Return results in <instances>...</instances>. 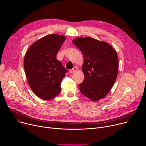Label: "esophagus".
<instances>
[{
  "label": "esophagus",
  "mask_w": 146,
  "mask_h": 146,
  "mask_svg": "<svg viewBox=\"0 0 146 146\" xmlns=\"http://www.w3.org/2000/svg\"><path fill=\"white\" fill-rule=\"evenodd\" d=\"M77 70V68L76 67H74V68H73L72 69H70V70H69V72H70V73H73L75 72Z\"/></svg>",
  "instance_id": "34e87169"
}]
</instances>
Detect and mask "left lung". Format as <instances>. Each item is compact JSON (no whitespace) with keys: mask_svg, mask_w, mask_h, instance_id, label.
Wrapping results in <instances>:
<instances>
[{"mask_svg":"<svg viewBox=\"0 0 146 146\" xmlns=\"http://www.w3.org/2000/svg\"><path fill=\"white\" fill-rule=\"evenodd\" d=\"M73 44L84 56V80L78 85L81 93L96 101L105 97L113 86L118 71L117 54L109 44L87 37H77Z\"/></svg>","mask_w":146,"mask_h":146,"instance_id":"obj_1","label":"left lung"}]
</instances>
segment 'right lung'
I'll return each mask as SVG.
<instances>
[{"mask_svg": "<svg viewBox=\"0 0 146 146\" xmlns=\"http://www.w3.org/2000/svg\"><path fill=\"white\" fill-rule=\"evenodd\" d=\"M66 38L56 34L38 40L28 50L24 66L28 84L33 92L43 100L59 94L62 79L68 72L56 54Z\"/></svg>", "mask_w": 146, "mask_h": 146, "instance_id": "right-lung-1", "label": "right lung"}]
</instances>
